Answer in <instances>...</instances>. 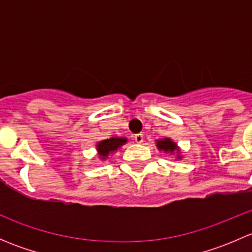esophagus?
I'll return each mask as SVG.
<instances>
[{
	"mask_svg": "<svg viewBox=\"0 0 252 252\" xmlns=\"http://www.w3.org/2000/svg\"><path fill=\"white\" fill-rule=\"evenodd\" d=\"M134 140H135V142H138V144H141V142L144 141V134H135V135H134Z\"/></svg>",
	"mask_w": 252,
	"mask_h": 252,
	"instance_id": "34e87169",
	"label": "esophagus"
}]
</instances>
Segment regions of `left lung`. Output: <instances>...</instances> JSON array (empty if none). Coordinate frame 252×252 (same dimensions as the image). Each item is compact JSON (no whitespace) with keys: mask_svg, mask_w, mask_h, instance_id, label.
Instances as JSON below:
<instances>
[{"mask_svg":"<svg viewBox=\"0 0 252 252\" xmlns=\"http://www.w3.org/2000/svg\"><path fill=\"white\" fill-rule=\"evenodd\" d=\"M157 147L159 150H163L166 152H173L174 150H177V145L174 144L171 139H163V140H158L157 141ZM178 151V150H177ZM179 158V157H178Z\"/></svg>","mask_w":252,"mask_h":252,"instance_id":"8db88e82","label":"left lung"}]
</instances>
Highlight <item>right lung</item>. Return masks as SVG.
Returning <instances> with one entry per match:
<instances>
[{
	"label": "right lung",
	"instance_id": "obj_1",
	"mask_svg": "<svg viewBox=\"0 0 252 252\" xmlns=\"http://www.w3.org/2000/svg\"><path fill=\"white\" fill-rule=\"evenodd\" d=\"M126 139L111 138V139H107V140H102L101 142H98V144L96 145V147H97V151H98V155H100V157H102V158L105 159L111 152L116 151L119 146H122V145L126 144Z\"/></svg>",
	"mask_w": 252,
	"mask_h": 252
}]
</instances>
